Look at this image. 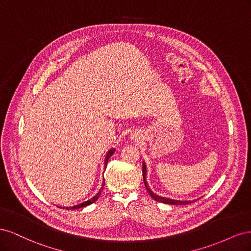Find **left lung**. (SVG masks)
I'll return each instance as SVG.
<instances>
[{"mask_svg":"<svg viewBox=\"0 0 251 251\" xmlns=\"http://www.w3.org/2000/svg\"><path fill=\"white\" fill-rule=\"evenodd\" d=\"M142 176H143V182L144 185H146V188L148 193L150 194V196L153 198L154 200L158 201V202H162L165 204H172V205H186L188 203H192L193 201H180V200H173V199H169V198H164V197H160L156 194L153 193V191H151V188L148 185L147 182V165L144 162H142Z\"/></svg>","mask_w":251,"mask_h":251,"instance_id":"8db88e82","label":"left lung"}]
</instances>
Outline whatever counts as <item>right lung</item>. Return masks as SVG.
Returning <instances> with one entry per match:
<instances>
[{"mask_svg": "<svg viewBox=\"0 0 251 251\" xmlns=\"http://www.w3.org/2000/svg\"><path fill=\"white\" fill-rule=\"evenodd\" d=\"M114 151H115V149H111V150L108 151V154H107V156H105V159H104V165H105V166H107L108 161H109V158L114 154ZM103 186H104V179H103V181H102V187H101V189H100V192H98V193L93 197L92 199H90V200H88V201H86V202H82V203H80V204H78V205H74V206H71V207H66V209H77V208H81V207H86V206H88V205L94 203L95 201L98 200V198H100V196L101 195ZM59 208H65V207H59Z\"/></svg>", "mask_w": 251, "mask_h": 251, "instance_id": "1", "label": "right lung"}]
</instances>
